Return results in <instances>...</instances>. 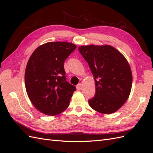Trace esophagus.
<instances>
[{
    "mask_svg": "<svg viewBox=\"0 0 153 153\" xmlns=\"http://www.w3.org/2000/svg\"><path fill=\"white\" fill-rule=\"evenodd\" d=\"M82 84H78L77 85V86H76V89H77V90L80 91V90L82 89Z\"/></svg>",
    "mask_w": 153,
    "mask_h": 153,
    "instance_id": "esophagus-1",
    "label": "esophagus"
}]
</instances>
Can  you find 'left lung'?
<instances>
[{"instance_id": "1", "label": "left lung", "mask_w": 153, "mask_h": 153, "mask_svg": "<svg viewBox=\"0 0 153 153\" xmlns=\"http://www.w3.org/2000/svg\"><path fill=\"white\" fill-rule=\"evenodd\" d=\"M78 50L94 78L96 93L89 100L91 107L110 114L126 102L132 86L131 68L124 55L110 45L80 46Z\"/></svg>"}]
</instances>
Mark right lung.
<instances>
[{"label":"right lung","mask_w":153,"mask_h":153,"mask_svg":"<svg viewBox=\"0 0 153 153\" xmlns=\"http://www.w3.org/2000/svg\"><path fill=\"white\" fill-rule=\"evenodd\" d=\"M76 46L48 42L32 53L25 72L27 95L36 109L47 115L61 114L69 106L76 87L66 81L64 62Z\"/></svg>","instance_id":"obj_1"}]
</instances>
